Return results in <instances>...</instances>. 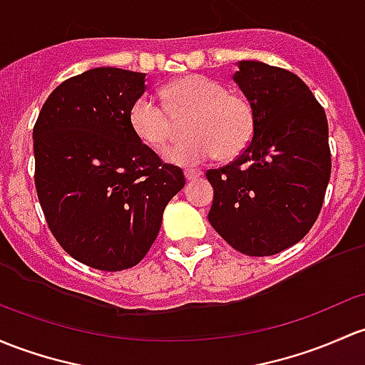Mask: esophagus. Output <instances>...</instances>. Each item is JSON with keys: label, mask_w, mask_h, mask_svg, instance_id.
I'll list each match as a JSON object with an SVG mask.
<instances>
[{"label": "esophagus", "mask_w": 365, "mask_h": 365, "mask_svg": "<svg viewBox=\"0 0 365 365\" xmlns=\"http://www.w3.org/2000/svg\"><path fill=\"white\" fill-rule=\"evenodd\" d=\"M202 175L201 170H192V168H187L185 170V178L187 180H195Z\"/></svg>", "instance_id": "34e87169"}]
</instances>
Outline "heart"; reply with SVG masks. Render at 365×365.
Returning <instances> with one entry per match:
<instances>
[{
	"label": "heart",
	"instance_id": "b5f03b06",
	"mask_svg": "<svg viewBox=\"0 0 365 365\" xmlns=\"http://www.w3.org/2000/svg\"><path fill=\"white\" fill-rule=\"evenodd\" d=\"M163 105L143 94L129 108L133 133L152 148H160L173 134V117L189 115L190 138L171 145L163 157L178 166H195L218 153L224 159L240 155L250 143L255 128L253 108L245 96L225 91L217 80L185 75L163 89Z\"/></svg>",
	"mask_w": 365,
	"mask_h": 365
}]
</instances>
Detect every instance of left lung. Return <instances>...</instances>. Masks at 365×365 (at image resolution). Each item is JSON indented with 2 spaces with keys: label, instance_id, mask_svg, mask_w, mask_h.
I'll use <instances>...</instances> for the list:
<instances>
[{
  "label": "left lung",
  "instance_id": "left-lung-1",
  "mask_svg": "<svg viewBox=\"0 0 365 365\" xmlns=\"http://www.w3.org/2000/svg\"><path fill=\"white\" fill-rule=\"evenodd\" d=\"M232 80L250 101L255 128L236 160L206 173L208 220L234 250L274 255L301 241L322 210L331 178L327 117L292 71L240 61Z\"/></svg>",
  "mask_w": 365,
  "mask_h": 365
}]
</instances>
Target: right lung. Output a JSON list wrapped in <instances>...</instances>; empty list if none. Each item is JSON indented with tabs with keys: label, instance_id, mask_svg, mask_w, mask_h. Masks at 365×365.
<instances>
[{
	"label": "right lung",
	"instance_id": "add662e5",
	"mask_svg": "<svg viewBox=\"0 0 365 365\" xmlns=\"http://www.w3.org/2000/svg\"><path fill=\"white\" fill-rule=\"evenodd\" d=\"M145 76L120 68L71 76L48 96L33 129L34 183L48 229L73 259L99 271L136 266L185 185L183 171L164 164L129 124Z\"/></svg>",
	"mask_w": 365,
	"mask_h": 365
}]
</instances>
